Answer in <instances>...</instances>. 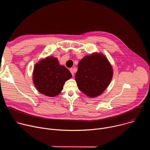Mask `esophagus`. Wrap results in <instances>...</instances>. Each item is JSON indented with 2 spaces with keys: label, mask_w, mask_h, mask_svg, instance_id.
Segmentation results:
<instances>
[{
  "label": "esophagus",
  "mask_w": 150,
  "mask_h": 150,
  "mask_svg": "<svg viewBox=\"0 0 150 150\" xmlns=\"http://www.w3.org/2000/svg\"><path fill=\"white\" fill-rule=\"evenodd\" d=\"M70 71H71L72 76H74V73L76 72V69L75 68H71V69H70Z\"/></svg>",
  "instance_id": "esophagus-1"
}]
</instances>
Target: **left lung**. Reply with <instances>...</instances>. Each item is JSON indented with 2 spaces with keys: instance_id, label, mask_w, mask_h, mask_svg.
<instances>
[{
  "instance_id": "left-lung-1",
  "label": "left lung",
  "mask_w": 150,
  "mask_h": 150,
  "mask_svg": "<svg viewBox=\"0 0 150 150\" xmlns=\"http://www.w3.org/2000/svg\"><path fill=\"white\" fill-rule=\"evenodd\" d=\"M113 74V68L108 59L103 53L95 52L79 61L75 81L83 94L96 97L108 88Z\"/></svg>"
}]
</instances>
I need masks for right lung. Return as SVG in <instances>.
I'll list each match as a JSON object with an SVG mask.
<instances>
[{
	"label": "right lung",
	"instance_id": "add662e5",
	"mask_svg": "<svg viewBox=\"0 0 150 150\" xmlns=\"http://www.w3.org/2000/svg\"><path fill=\"white\" fill-rule=\"evenodd\" d=\"M72 77L70 71L60 65L53 56L40 60L34 65L33 80L37 90L42 94L55 97L63 88L64 83Z\"/></svg>",
	"mask_w": 150,
	"mask_h": 150
}]
</instances>
